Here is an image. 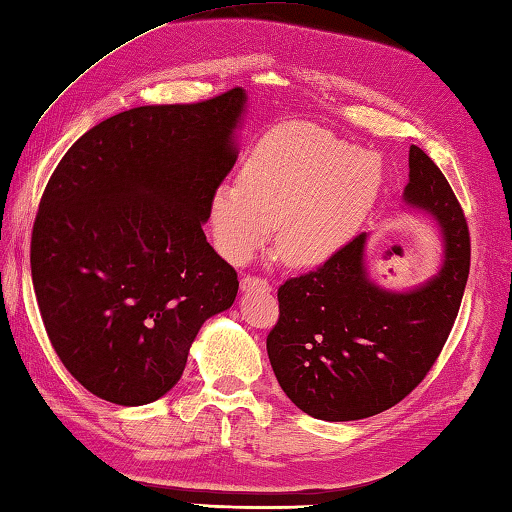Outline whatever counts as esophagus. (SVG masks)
Here are the masks:
<instances>
[{
    "instance_id": "1",
    "label": "esophagus",
    "mask_w": 512,
    "mask_h": 512,
    "mask_svg": "<svg viewBox=\"0 0 512 512\" xmlns=\"http://www.w3.org/2000/svg\"><path fill=\"white\" fill-rule=\"evenodd\" d=\"M241 291H262V293H271L273 286L264 277H255V275H244L241 277Z\"/></svg>"
}]
</instances>
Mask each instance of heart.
I'll use <instances>...</instances> for the list:
<instances>
[{
    "instance_id": "1",
    "label": "heart",
    "mask_w": 512,
    "mask_h": 512,
    "mask_svg": "<svg viewBox=\"0 0 512 512\" xmlns=\"http://www.w3.org/2000/svg\"><path fill=\"white\" fill-rule=\"evenodd\" d=\"M383 167L371 154L309 123H282L259 138L239 185L210 203L219 253L246 262L277 230V253L293 266L320 264L349 241L374 208Z\"/></svg>"
}]
</instances>
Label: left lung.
I'll list each match as a JSON object with an SVG mask.
<instances>
[{
	"label": "left lung",
	"instance_id": "obj_1",
	"mask_svg": "<svg viewBox=\"0 0 512 512\" xmlns=\"http://www.w3.org/2000/svg\"><path fill=\"white\" fill-rule=\"evenodd\" d=\"M410 206L432 212L445 241L441 273L410 293L369 282L365 232L315 271L277 288L280 318L266 338L277 383L313 418L358 421L389 410L439 358L470 273V232L448 179L410 147Z\"/></svg>",
	"mask_w": 512,
	"mask_h": 512
}]
</instances>
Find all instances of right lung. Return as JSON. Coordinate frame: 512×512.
I'll return each instance as SVG.
<instances>
[{
	"label": "right lung",
	"mask_w": 512,
	"mask_h": 512,
	"mask_svg": "<svg viewBox=\"0 0 512 512\" xmlns=\"http://www.w3.org/2000/svg\"><path fill=\"white\" fill-rule=\"evenodd\" d=\"M246 105L230 89L190 105L102 120L62 156L31 235V275L51 345L102 401L170 392L210 315L235 302V268L203 221L232 165Z\"/></svg>",
	"instance_id": "1"
}]
</instances>
